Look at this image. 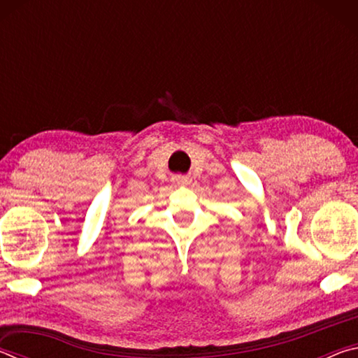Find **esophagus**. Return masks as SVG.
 Instances as JSON below:
<instances>
[{"instance_id":"obj_1","label":"esophagus","mask_w":358,"mask_h":358,"mask_svg":"<svg viewBox=\"0 0 358 358\" xmlns=\"http://www.w3.org/2000/svg\"><path fill=\"white\" fill-rule=\"evenodd\" d=\"M172 181L177 186H187V185H191L192 180L189 177H181V175H177V177L172 178Z\"/></svg>"}]
</instances>
